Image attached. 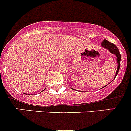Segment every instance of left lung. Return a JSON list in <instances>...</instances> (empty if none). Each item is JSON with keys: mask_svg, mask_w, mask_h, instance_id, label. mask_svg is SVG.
<instances>
[{"mask_svg": "<svg viewBox=\"0 0 131 131\" xmlns=\"http://www.w3.org/2000/svg\"><path fill=\"white\" fill-rule=\"evenodd\" d=\"M101 46L105 47V48L107 49H108V51H109L111 53L113 54H115L116 56V57H117V63H118V66H117V71H116L115 76V77H116V76H117V74L118 73L120 67H121V54H120L119 51H118V49L117 48V47L115 46V45L111 43V42H110L109 41L106 40V39H104L103 41L101 42ZM106 86V85H105V86H104L103 88H105V87Z\"/></svg>", "mask_w": 131, "mask_h": 131, "instance_id": "obj_1", "label": "left lung"}]
</instances>
